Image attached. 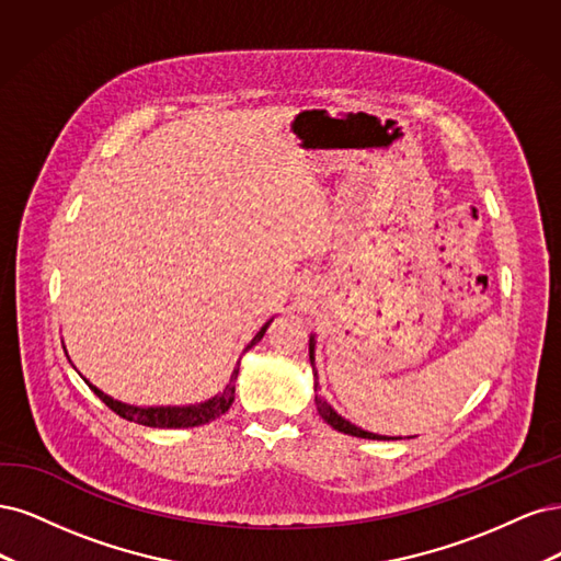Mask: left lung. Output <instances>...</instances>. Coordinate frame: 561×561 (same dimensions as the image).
Listing matches in <instances>:
<instances>
[{
    "label": "left lung",
    "instance_id": "left-lung-1",
    "mask_svg": "<svg viewBox=\"0 0 561 561\" xmlns=\"http://www.w3.org/2000/svg\"><path fill=\"white\" fill-rule=\"evenodd\" d=\"M310 364L314 368V335H310ZM317 370H314V403H317V410L321 414V420L331 424L335 431L340 433H347V436H356V438H368V440H393V438H387V436H377V433H370V431H364L354 426L352 422H347L345 417H340V414L329 405L327 399H321L319 393V382H317Z\"/></svg>",
    "mask_w": 561,
    "mask_h": 561
}]
</instances>
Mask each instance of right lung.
I'll return each mask as SVG.
<instances>
[{"instance_id":"add662e5","label":"right lung","mask_w":561,"mask_h":561,"mask_svg":"<svg viewBox=\"0 0 561 561\" xmlns=\"http://www.w3.org/2000/svg\"><path fill=\"white\" fill-rule=\"evenodd\" d=\"M270 321H273V319H270ZM270 321L254 335V340L249 342L247 350L254 347L256 342L265 335ZM238 373H240V360H238V366H234V370L230 375V382L226 385V389L221 393H216L214 399H209L205 403L182 405V408H179V405H172V408L170 405L168 408H137V405L114 401L112 396H106L104 391H100L98 387L90 385L88 379H85V385L95 391V396L106 408H112L118 414V417H123V420L135 422V424H144V426H153V428H188V426L209 424L216 417H221V414L228 412V408L234 401V379H238Z\"/></svg>"}]
</instances>
